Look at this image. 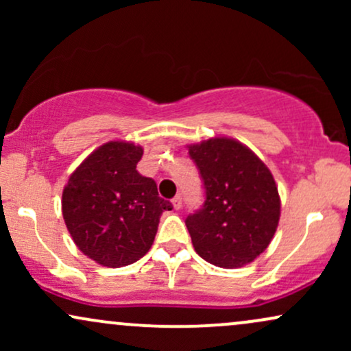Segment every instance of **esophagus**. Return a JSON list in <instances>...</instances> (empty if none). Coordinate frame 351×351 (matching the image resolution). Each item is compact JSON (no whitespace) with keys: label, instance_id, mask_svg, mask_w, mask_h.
<instances>
[{"label":"esophagus","instance_id":"esophagus-1","mask_svg":"<svg viewBox=\"0 0 351 351\" xmlns=\"http://www.w3.org/2000/svg\"><path fill=\"white\" fill-rule=\"evenodd\" d=\"M171 203H173V206H175V209H180L181 208V196L176 195L175 198L171 199Z\"/></svg>","mask_w":351,"mask_h":351}]
</instances>
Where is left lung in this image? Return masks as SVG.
<instances>
[{
  "instance_id": "left-lung-1",
  "label": "left lung",
  "mask_w": 351,
  "mask_h": 351,
  "mask_svg": "<svg viewBox=\"0 0 351 351\" xmlns=\"http://www.w3.org/2000/svg\"><path fill=\"white\" fill-rule=\"evenodd\" d=\"M203 178V208L186 217L195 251L223 269L252 263L271 244L280 198L271 170L251 148L228 136L188 145Z\"/></svg>"
}]
</instances>
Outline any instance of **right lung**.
Wrapping results in <instances>:
<instances>
[{
    "label": "right lung",
    "instance_id": "add662e5",
    "mask_svg": "<svg viewBox=\"0 0 351 351\" xmlns=\"http://www.w3.org/2000/svg\"><path fill=\"white\" fill-rule=\"evenodd\" d=\"M138 145L112 140L84 160L62 191L67 231L88 259L106 267L134 264L150 251L163 211L156 183L136 171Z\"/></svg>",
    "mask_w": 351,
    "mask_h": 351
}]
</instances>
